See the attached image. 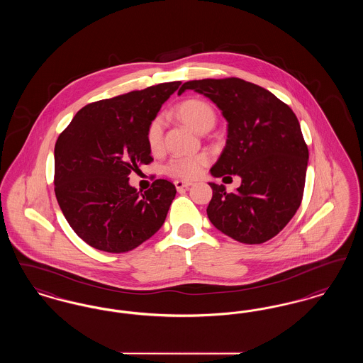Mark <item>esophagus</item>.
Wrapping results in <instances>:
<instances>
[{
    "mask_svg": "<svg viewBox=\"0 0 363 363\" xmlns=\"http://www.w3.org/2000/svg\"><path fill=\"white\" fill-rule=\"evenodd\" d=\"M174 185H175V188H177L178 191H181V190L189 189L190 186H191V182L178 179V181H175V182H174Z\"/></svg>",
    "mask_w": 363,
    "mask_h": 363,
    "instance_id": "1",
    "label": "esophagus"
}]
</instances>
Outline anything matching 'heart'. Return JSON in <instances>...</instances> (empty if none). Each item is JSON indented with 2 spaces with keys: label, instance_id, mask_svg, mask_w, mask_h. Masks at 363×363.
<instances>
[{
  "label": "heart",
  "instance_id": "heart-1",
  "mask_svg": "<svg viewBox=\"0 0 363 363\" xmlns=\"http://www.w3.org/2000/svg\"><path fill=\"white\" fill-rule=\"evenodd\" d=\"M177 116L188 123L199 133H206L209 130L215 120L216 114L211 104L200 99H186L177 106ZM163 132H164V120L159 114L148 122L145 129V140L151 151H159L163 145ZM209 163V156L206 154L189 156H173L164 164V173L174 178L181 179H193L199 177L203 169Z\"/></svg>",
  "mask_w": 363,
  "mask_h": 363
}]
</instances>
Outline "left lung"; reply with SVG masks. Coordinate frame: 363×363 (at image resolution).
Here are the masks:
<instances>
[{
    "mask_svg": "<svg viewBox=\"0 0 363 363\" xmlns=\"http://www.w3.org/2000/svg\"><path fill=\"white\" fill-rule=\"evenodd\" d=\"M186 89L206 95L228 122L225 150L211 173L242 178L235 193L209 184L211 223L242 243L269 241L303 197L309 150L296 116L268 89L238 77L186 82L178 95Z\"/></svg>",
    "mask_w": 363,
    "mask_h": 363,
    "instance_id": "left-lung-1",
    "label": "left lung"
}]
</instances>
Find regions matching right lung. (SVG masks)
Segmentation results:
<instances>
[{"mask_svg":"<svg viewBox=\"0 0 363 363\" xmlns=\"http://www.w3.org/2000/svg\"><path fill=\"white\" fill-rule=\"evenodd\" d=\"M181 82L86 104L54 147V191L73 231L107 253L133 250L164 223L175 197L167 179L140 194L129 174L154 159L145 129Z\"/></svg>","mask_w":363,"mask_h":363,"instance_id":"right-lung-1","label":"right lung"}]
</instances>
